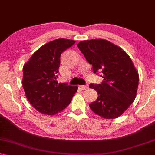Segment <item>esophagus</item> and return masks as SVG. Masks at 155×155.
Returning a JSON list of instances; mask_svg holds the SVG:
<instances>
[{"label": "esophagus", "instance_id": "34e87169", "mask_svg": "<svg viewBox=\"0 0 155 155\" xmlns=\"http://www.w3.org/2000/svg\"><path fill=\"white\" fill-rule=\"evenodd\" d=\"M79 87L82 90H87L88 88V86L87 85H80Z\"/></svg>", "mask_w": 155, "mask_h": 155}]
</instances>
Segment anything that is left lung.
<instances>
[{
	"instance_id": "obj_1",
	"label": "left lung",
	"mask_w": 155,
	"mask_h": 155,
	"mask_svg": "<svg viewBox=\"0 0 155 155\" xmlns=\"http://www.w3.org/2000/svg\"><path fill=\"white\" fill-rule=\"evenodd\" d=\"M78 47L95 74L101 72L100 84L89 85L95 90L98 98L90 108L104 118H116L130 106L136 98L139 74L126 51L105 39L80 41Z\"/></svg>"
}]
</instances>
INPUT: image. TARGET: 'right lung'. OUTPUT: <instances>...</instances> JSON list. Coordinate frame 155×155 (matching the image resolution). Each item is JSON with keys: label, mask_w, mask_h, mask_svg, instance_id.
<instances>
[{"label": "right lung", "mask_w": 155, "mask_h": 155, "mask_svg": "<svg viewBox=\"0 0 155 155\" xmlns=\"http://www.w3.org/2000/svg\"><path fill=\"white\" fill-rule=\"evenodd\" d=\"M75 41L57 39L41 46L23 68L22 85L26 98L38 111L54 115L71 102L78 86L58 83L60 56Z\"/></svg>", "instance_id": "1"}]
</instances>
